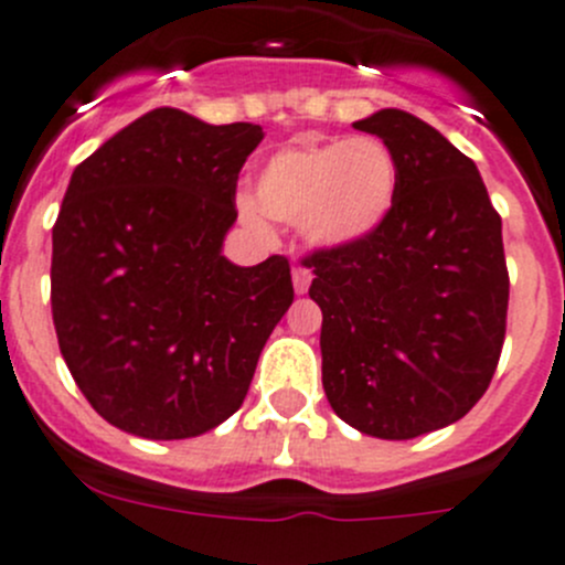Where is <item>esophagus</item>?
Segmentation results:
<instances>
[{"mask_svg": "<svg viewBox=\"0 0 565 565\" xmlns=\"http://www.w3.org/2000/svg\"><path fill=\"white\" fill-rule=\"evenodd\" d=\"M310 282H312L310 269H305V266H296V269H294V290H296V294H307Z\"/></svg>", "mask_w": 565, "mask_h": 565, "instance_id": "obj_1", "label": "esophagus"}]
</instances>
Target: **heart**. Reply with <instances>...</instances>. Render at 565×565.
I'll list each match as a JSON object with an SVG mask.
<instances>
[{"instance_id":"obj_1","label":"heart","mask_w":565,"mask_h":565,"mask_svg":"<svg viewBox=\"0 0 565 565\" xmlns=\"http://www.w3.org/2000/svg\"><path fill=\"white\" fill-rule=\"evenodd\" d=\"M398 183V161L382 139H334L271 156L255 181V203L269 220L301 225L316 247H349L387 222Z\"/></svg>"}]
</instances>
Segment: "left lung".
Returning <instances> with one entry per match:
<instances>
[{"label":"left lung","instance_id":"obj_1","mask_svg":"<svg viewBox=\"0 0 565 565\" xmlns=\"http://www.w3.org/2000/svg\"><path fill=\"white\" fill-rule=\"evenodd\" d=\"M354 128L398 161L393 214L365 242L307 255L334 415L379 439L461 420L489 387L508 316L502 220L478 167L437 128L382 109Z\"/></svg>","mask_w":565,"mask_h":565}]
</instances>
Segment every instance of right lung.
<instances>
[{
  "label": "right lung",
  "mask_w": 565,
  "mask_h": 565,
  "mask_svg": "<svg viewBox=\"0 0 565 565\" xmlns=\"http://www.w3.org/2000/svg\"><path fill=\"white\" fill-rule=\"evenodd\" d=\"M260 139L253 122L209 126L161 106L71 175L52 231L54 329L74 382L120 431L200 437L247 398L294 301L288 258L222 255Z\"/></svg>",
  "instance_id": "obj_1"
}]
</instances>
